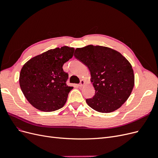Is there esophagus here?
<instances>
[{
	"label": "esophagus",
	"instance_id": "34e87169",
	"mask_svg": "<svg viewBox=\"0 0 158 158\" xmlns=\"http://www.w3.org/2000/svg\"><path fill=\"white\" fill-rule=\"evenodd\" d=\"M85 81L84 80H81L80 83L79 84V87H82V86H83L85 85Z\"/></svg>",
	"mask_w": 158,
	"mask_h": 158
}]
</instances>
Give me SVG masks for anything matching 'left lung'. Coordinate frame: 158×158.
<instances>
[{"instance_id":"8db88e82","label":"left lung","mask_w":158,"mask_h":158,"mask_svg":"<svg viewBox=\"0 0 158 158\" xmlns=\"http://www.w3.org/2000/svg\"><path fill=\"white\" fill-rule=\"evenodd\" d=\"M74 57L90 70L95 95L86 99L95 110L112 112L127 100L134 85L131 64L122 55L110 48L88 45L77 48Z\"/></svg>"}]
</instances>
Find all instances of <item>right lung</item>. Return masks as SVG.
<instances>
[{
  "instance_id": "add662e5",
  "label": "right lung",
  "mask_w": 158,
  "mask_h": 158,
  "mask_svg": "<svg viewBox=\"0 0 158 158\" xmlns=\"http://www.w3.org/2000/svg\"><path fill=\"white\" fill-rule=\"evenodd\" d=\"M73 48H57L39 55L24 64L19 84L26 99L37 109L53 112L62 108L73 87L68 86V74L63 64L73 55Z\"/></svg>"
}]
</instances>
